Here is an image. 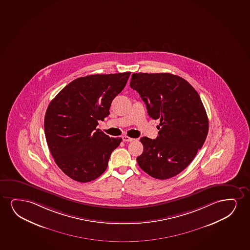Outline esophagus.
Returning <instances> with one entry per match:
<instances>
[{"label":"esophagus","mask_w":250,"mask_h":250,"mask_svg":"<svg viewBox=\"0 0 250 250\" xmlns=\"http://www.w3.org/2000/svg\"><path fill=\"white\" fill-rule=\"evenodd\" d=\"M122 139H123L124 142H132L134 140L133 138H130V137L127 136H122Z\"/></svg>","instance_id":"34e87169"}]
</instances>
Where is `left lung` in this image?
<instances>
[{"mask_svg":"<svg viewBox=\"0 0 250 250\" xmlns=\"http://www.w3.org/2000/svg\"><path fill=\"white\" fill-rule=\"evenodd\" d=\"M130 87L146 104L147 114L160 120L156 139L142 137L143 152L136 158L153 178H171L186 169L207 137L208 120L194 88L178 75L136 73Z\"/></svg>","mask_w":250,"mask_h":250,"instance_id":"left-lung-1","label":"left lung"}]
</instances>
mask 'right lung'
Wrapping results in <instances>:
<instances>
[{
    "mask_svg": "<svg viewBox=\"0 0 250 250\" xmlns=\"http://www.w3.org/2000/svg\"><path fill=\"white\" fill-rule=\"evenodd\" d=\"M130 72L91 75L67 84L48 105L45 139L56 164L79 182L99 177L122 139L96 129L109 115L112 101L123 90Z\"/></svg>",
    "mask_w": 250,
    "mask_h": 250,
    "instance_id": "right-lung-1",
    "label": "right lung"
}]
</instances>
